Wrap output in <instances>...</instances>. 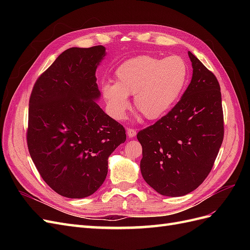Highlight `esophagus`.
<instances>
[{
	"instance_id": "obj_1",
	"label": "esophagus",
	"mask_w": 250,
	"mask_h": 250,
	"mask_svg": "<svg viewBox=\"0 0 250 250\" xmlns=\"http://www.w3.org/2000/svg\"><path fill=\"white\" fill-rule=\"evenodd\" d=\"M126 132H127V135L129 138H133V137H135V135H137V131H135L134 129H132V128H128V129L126 130Z\"/></svg>"
}]
</instances>
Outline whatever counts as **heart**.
I'll return each instance as SVG.
<instances>
[{
	"instance_id": "1",
	"label": "heart",
	"mask_w": 250,
	"mask_h": 250,
	"mask_svg": "<svg viewBox=\"0 0 250 250\" xmlns=\"http://www.w3.org/2000/svg\"><path fill=\"white\" fill-rule=\"evenodd\" d=\"M188 67L179 56L167 58L141 55L121 63L115 72V83L101 88L109 115L123 120L133 96L134 106L146 119L163 118L176 105L187 86Z\"/></svg>"
}]
</instances>
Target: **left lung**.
<instances>
[{
	"label": "left lung",
	"instance_id": "obj_1",
	"mask_svg": "<svg viewBox=\"0 0 250 250\" xmlns=\"http://www.w3.org/2000/svg\"><path fill=\"white\" fill-rule=\"evenodd\" d=\"M192 80L168 115L137 138L143 148L141 173L164 196L178 197L197 188L213 168L224 134L220 85L188 51Z\"/></svg>",
	"mask_w": 250,
	"mask_h": 250
}]
</instances>
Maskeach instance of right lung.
Returning <instances> with one entry per match:
<instances>
[{
    "label": "right lung",
    "instance_id": "obj_1",
    "mask_svg": "<svg viewBox=\"0 0 250 250\" xmlns=\"http://www.w3.org/2000/svg\"><path fill=\"white\" fill-rule=\"evenodd\" d=\"M103 46L70 48L36 80L29 101L27 143L47 185L67 198H85L104 183L108 157L126 141L124 127L97 104L96 71Z\"/></svg>",
    "mask_w": 250,
    "mask_h": 250
}]
</instances>
